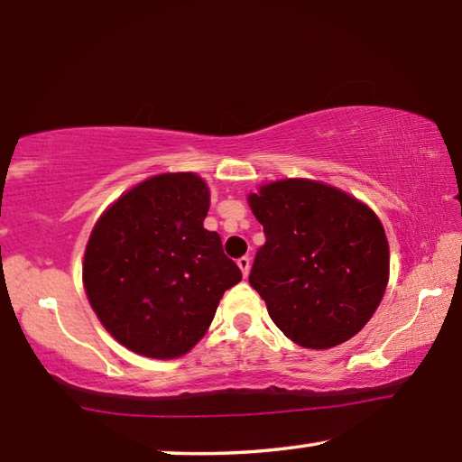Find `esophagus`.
<instances>
[{
  "label": "esophagus",
  "instance_id": "34e87169",
  "mask_svg": "<svg viewBox=\"0 0 462 462\" xmlns=\"http://www.w3.org/2000/svg\"><path fill=\"white\" fill-rule=\"evenodd\" d=\"M236 264L240 267L242 275L248 277V271H250V259H248V256H240V259L236 261Z\"/></svg>",
  "mask_w": 462,
  "mask_h": 462
}]
</instances>
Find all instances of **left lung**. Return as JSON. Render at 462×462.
<instances>
[{
  "instance_id": "8db88e82",
  "label": "left lung",
  "mask_w": 462,
  "mask_h": 462,
  "mask_svg": "<svg viewBox=\"0 0 462 462\" xmlns=\"http://www.w3.org/2000/svg\"><path fill=\"white\" fill-rule=\"evenodd\" d=\"M263 224L248 283L287 338L322 350L369 322L389 281V245L363 201L310 179H281L248 195Z\"/></svg>"
}]
</instances>
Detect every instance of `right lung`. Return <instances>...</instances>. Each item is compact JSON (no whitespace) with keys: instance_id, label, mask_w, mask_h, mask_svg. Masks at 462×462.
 Instances as JSON below:
<instances>
[{"instance_id":"add662e5","label":"right lung","mask_w":462,"mask_h":462,"mask_svg":"<svg viewBox=\"0 0 462 462\" xmlns=\"http://www.w3.org/2000/svg\"><path fill=\"white\" fill-rule=\"evenodd\" d=\"M209 189L195 173H162L109 206L85 248L83 285L99 322L132 353L177 358L212 324L242 279L217 232L203 228Z\"/></svg>"}]
</instances>
